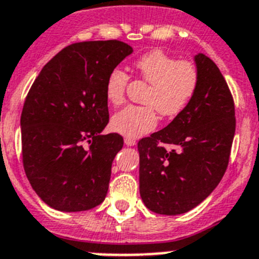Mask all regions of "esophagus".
Masks as SVG:
<instances>
[{"instance_id":"34e87169","label":"esophagus","mask_w":259,"mask_h":259,"mask_svg":"<svg viewBox=\"0 0 259 259\" xmlns=\"http://www.w3.org/2000/svg\"><path fill=\"white\" fill-rule=\"evenodd\" d=\"M124 144L127 146H135V145H136V140L130 139V137H125V139H124Z\"/></svg>"}]
</instances>
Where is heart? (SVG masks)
Masks as SVG:
<instances>
[{
	"instance_id": "1",
	"label": "heart",
	"mask_w": 259,
	"mask_h": 259,
	"mask_svg": "<svg viewBox=\"0 0 259 259\" xmlns=\"http://www.w3.org/2000/svg\"><path fill=\"white\" fill-rule=\"evenodd\" d=\"M137 74L150 84L144 103L146 106L130 105L111 117V130L130 139H137L151 132L158 124L159 113L164 117H176L189 106L199 87V72L193 63L179 60L162 50H153L136 59ZM127 73L113 68L105 80V97L110 105L124 101Z\"/></svg>"
}]
</instances>
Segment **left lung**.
<instances>
[{
    "mask_svg": "<svg viewBox=\"0 0 259 259\" xmlns=\"http://www.w3.org/2000/svg\"><path fill=\"white\" fill-rule=\"evenodd\" d=\"M195 96L160 131L140 140V195L154 213L176 215L195 208L226 172L235 135L232 95L218 66L204 54ZM169 146V149H165Z\"/></svg>",
    "mask_w": 259,
    "mask_h": 259,
    "instance_id": "1",
    "label": "left lung"
}]
</instances>
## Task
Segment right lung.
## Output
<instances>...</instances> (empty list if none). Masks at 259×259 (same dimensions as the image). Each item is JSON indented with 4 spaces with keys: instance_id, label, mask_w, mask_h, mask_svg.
I'll return each instance as SVG.
<instances>
[{
    "instance_id": "1",
    "label": "right lung",
    "mask_w": 259,
    "mask_h": 259,
    "mask_svg": "<svg viewBox=\"0 0 259 259\" xmlns=\"http://www.w3.org/2000/svg\"><path fill=\"white\" fill-rule=\"evenodd\" d=\"M132 52L117 39L73 44L33 82L20 118L23 165L49 207L82 212L105 199L123 148L120 135H101L109 122L105 80Z\"/></svg>"
}]
</instances>
